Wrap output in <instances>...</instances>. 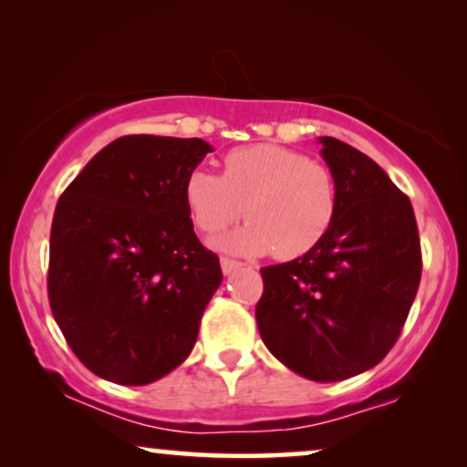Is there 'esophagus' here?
<instances>
[{
	"label": "esophagus",
	"mask_w": 467,
	"mask_h": 467,
	"mask_svg": "<svg viewBox=\"0 0 467 467\" xmlns=\"http://www.w3.org/2000/svg\"><path fill=\"white\" fill-rule=\"evenodd\" d=\"M238 267H242L240 261L229 259V257H223V259H221V270H223V274H232V272L238 270Z\"/></svg>",
	"instance_id": "esophagus-1"
}]
</instances>
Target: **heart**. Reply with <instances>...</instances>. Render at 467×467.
I'll return each mask as SVG.
<instances>
[{"label":"heart","mask_w":467,"mask_h":467,"mask_svg":"<svg viewBox=\"0 0 467 467\" xmlns=\"http://www.w3.org/2000/svg\"><path fill=\"white\" fill-rule=\"evenodd\" d=\"M221 176L193 170L184 200L195 225L216 234L246 214V223L223 235L219 246L242 254L296 259L321 244L337 213L336 178L323 163L278 144L229 150Z\"/></svg>","instance_id":"heart-1"}]
</instances>
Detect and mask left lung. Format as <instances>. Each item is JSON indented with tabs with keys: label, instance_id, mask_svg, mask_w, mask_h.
Instances as JSON below:
<instances>
[{
	"label": "left lung",
	"instance_id": "1",
	"mask_svg": "<svg viewBox=\"0 0 467 467\" xmlns=\"http://www.w3.org/2000/svg\"><path fill=\"white\" fill-rule=\"evenodd\" d=\"M318 140L337 187L334 225L310 253L261 267L254 317L278 361L336 382L374 368L398 342L423 259L412 203L385 170L340 140Z\"/></svg>",
	"mask_w": 467,
	"mask_h": 467
}]
</instances>
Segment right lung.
Returning <instances> with one entry per match:
<instances>
[{"mask_svg": "<svg viewBox=\"0 0 467 467\" xmlns=\"http://www.w3.org/2000/svg\"><path fill=\"white\" fill-rule=\"evenodd\" d=\"M213 146L123 136L69 182L50 227L48 302L74 355L117 385H149L187 359L219 289L184 182Z\"/></svg>", "mask_w": 467, "mask_h": 467, "instance_id": "1", "label": "right lung"}]
</instances>
